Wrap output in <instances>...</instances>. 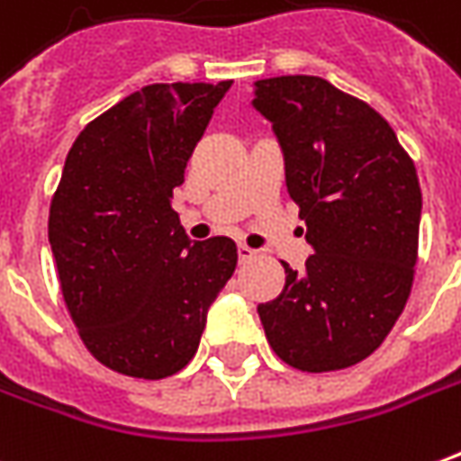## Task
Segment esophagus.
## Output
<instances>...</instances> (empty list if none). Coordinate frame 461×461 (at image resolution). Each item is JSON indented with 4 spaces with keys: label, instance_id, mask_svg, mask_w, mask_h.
Here are the masks:
<instances>
[{
    "label": "esophagus",
    "instance_id": "esophagus-1",
    "mask_svg": "<svg viewBox=\"0 0 461 461\" xmlns=\"http://www.w3.org/2000/svg\"><path fill=\"white\" fill-rule=\"evenodd\" d=\"M237 254H240V262H252V259H257V252H254L252 247H247V244H240Z\"/></svg>",
    "mask_w": 461,
    "mask_h": 461
}]
</instances>
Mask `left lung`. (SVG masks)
I'll use <instances>...</instances> for the list:
<instances>
[{"label":"left lung","mask_w":461,"mask_h":461,"mask_svg":"<svg viewBox=\"0 0 461 461\" xmlns=\"http://www.w3.org/2000/svg\"><path fill=\"white\" fill-rule=\"evenodd\" d=\"M254 109L272 122L286 192L307 224L302 272L259 304L276 357L302 372H334L384 342L414 282L421 189L389 122L321 77L254 82Z\"/></svg>","instance_id":"1"}]
</instances>
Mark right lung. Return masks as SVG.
I'll return each instance as SVG.
<instances>
[{
	"instance_id": "1",
	"label": "right lung",
	"mask_w": 461,
	"mask_h": 461,
	"mask_svg": "<svg viewBox=\"0 0 461 461\" xmlns=\"http://www.w3.org/2000/svg\"><path fill=\"white\" fill-rule=\"evenodd\" d=\"M231 82L149 85L89 122L51 197L64 304L96 362L164 379L189 365L237 267L230 237L189 241L172 192Z\"/></svg>"
}]
</instances>
